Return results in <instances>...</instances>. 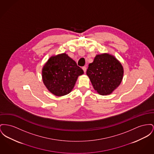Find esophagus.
Returning <instances> with one entry per match:
<instances>
[{"label":"esophagus","mask_w":154,"mask_h":154,"mask_svg":"<svg viewBox=\"0 0 154 154\" xmlns=\"http://www.w3.org/2000/svg\"><path fill=\"white\" fill-rule=\"evenodd\" d=\"M82 70H83L84 72H86V71H87V67H86L85 66H84V67H82Z\"/></svg>","instance_id":"esophagus-1"}]
</instances>
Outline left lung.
Returning a JSON list of instances; mask_svg holds the SVG:
<instances>
[{
    "instance_id": "left-lung-1",
    "label": "left lung",
    "mask_w": 154,
    "mask_h": 154,
    "mask_svg": "<svg viewBox=\"0 0 154 154\" xmlns=\"http://www.w3.org/2000/svg\"><path fill=\"white\" fill-rule=\"evenodd\" d=\"M95 90L100 95H109L121 83L123 69L121 63L110 54H98L87 70Z\"/></svg>"
}]
</instances>
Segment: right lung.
<instances>
[{
    "instance_id": "obj_1",
    "label": "right lung",
    "mask_w": 154,
    "mask_h": 154,
    "mask_svg": "<svg viewBox=\"0 0 154 154\" xmlns=\"http://www.w3.org/2000/svg\"><path fill=\"white\" fill-rule=\"evenodd\" d=\"M84 73L75 61L66 54L52 56L42 69V80L56 96H63L72 90L79 75Z\"/></svg>"
}]
</instances>
